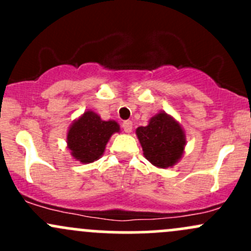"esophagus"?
I'll use <instances>...</instances> for the list:
<instances>
[{
    "instance_id": "34e87169",
    "label": "esophagus",
    "mask_w": 251,
    "mask_h": 251,
    "mask_svg": "<svg viewBox=\"0 0 251 251\" xmlns=\"http://www.w3.org/2000/svg\"><path fill=\"white\" fill-rule=\"evenodd\" d=\"M123 127H124V131H125L126 133H131L132 132V121H124L123 123Z\"/></svg>"
}]
</instances>
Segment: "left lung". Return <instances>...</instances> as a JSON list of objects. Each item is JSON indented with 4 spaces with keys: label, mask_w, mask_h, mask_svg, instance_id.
I'll return each mask as SVG.
<instances>
[{
    "label": "left lung",
    "mask_w": 251,
    "mask_h": 251,
    "mask_svg": "<svg viewBox=\"0 0 251 251\" xmlns=\"http://www.w3.org/2000/svg\"><path fill=\"white\" fill-rule=\"evenodd\" d=\"M136 135L146 159L156 168H173L183 155L186 147L183 128L165 111L155 114L147 126L137 127Z\"/></svg>",
    "instance_id": "left-lung-1"
}]
</instances>
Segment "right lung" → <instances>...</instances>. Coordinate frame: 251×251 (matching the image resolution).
I'll return each mask as SVG.
<instances>
[{"label": "right lung", "mask_w": 251, "mask_h": 251, "mask_svg": "<svg viewBox=\"0 0 251 251\" xmlns=\"http://www.w3.org/2000/svg\"><path fill=\"white\" fill-rule=\"evenodd\" d=\"M120 131L116 121H104L97 113L87 110L73 121L67 133V144L75 160L90 164L98 160L105 151L111 135Z\"/></svg>", "instance_id": "obj_1"}]
</instances>
